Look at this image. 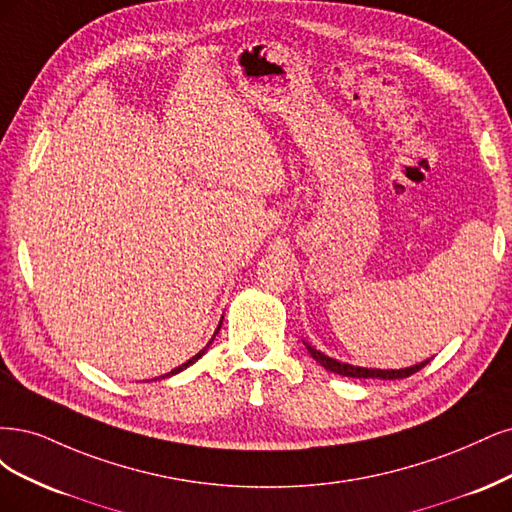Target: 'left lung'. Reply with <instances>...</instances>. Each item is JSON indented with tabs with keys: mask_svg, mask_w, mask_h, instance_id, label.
I'll list each match as a JSON object with an SVG mask.
<instances>
[{
	"mask_svg": "<svg viewBox=\"0 0 512 512\" xmlns=\"http://www.w3.org/2000/svg\"><path fill=\"white\" fill-rule=\"evenodd\" d=\"M306 349H308V353H310L312 357H315V359L319 361V364H321L325 370L342 374V376H351V378H389V381H393V378H406V376H410V374L419 372L421 368L427 366V361H430V359L421 361V364L404 368V370H368V368H357V366H351V364H342V361H336V359H332V357H327V355H323L321 351L312 349V346H308V344H306Z\"/></svg>",
	"mask_w": 512,
	"mask_h": 512,
	"instance_id": "obj_1",
	"label": "left lung"
}]
</instances>
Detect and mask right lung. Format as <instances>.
Segmentation results:
<instances>
[{
    "label": "right lung",
    "mask_w": 512,
    "mask_h": 512,
    "mask_svg": "<svg viewBox=\"0 0 512 512\" xmlns=\"http://www.w3.org/2000/svg\"><path fill=\"white\" fill-rule=\"evenodd\" d=\"M219 327H221V325H219ZM204 353H206V349H202V351H200V353H197L195 357H191V359L187 361V364H183V366H178V368H176V370H172L170 374H176V372H180V370H185V368H189V366L193 364V361H197V359H200V357H202ZM170 374H166V376H170Z\"/></svg>",
    "instance_id": "1"
}]
</instances>
